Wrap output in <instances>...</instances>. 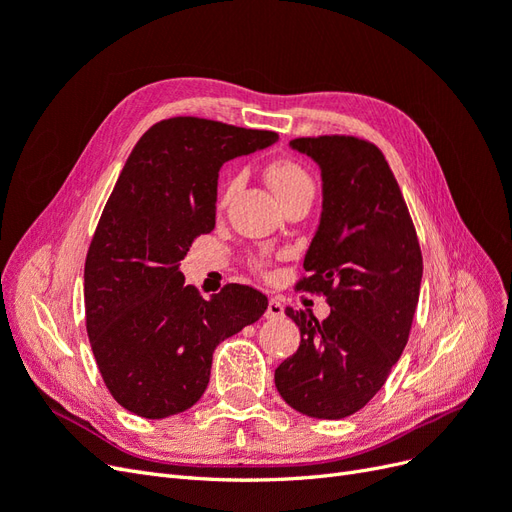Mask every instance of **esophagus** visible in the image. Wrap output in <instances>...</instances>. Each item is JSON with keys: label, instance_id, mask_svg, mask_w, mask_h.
I'll return each mask as SVG.
<instances>
[{"label": "esophagus", "instance_id": "esophagus-1", "mask_svg": "<svg viewBox=\"0 0 512 512\" xmlns=\"http://www.w3.org/2000/svg\"><path fill=\"white\" fill-rule=\"evenodd\" d=\"M265 316H267V320H277V318H282L284 316V305L277 301V299H271L269 301V307H267V312H265Z\"/></svg>", "mask_w": 512, "mask_h": 512}]
</instances>
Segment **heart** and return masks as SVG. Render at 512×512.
I'll return each mask as SVG.
<instances>
[{
  "instance_id": "obj_1",
  "label": "heart",
  "mask_w": 512,
  "mask_h": 512,
  "mask_svg": "<svg viewBox=\"0 0 512 512\" xmlns=\"http://www.w3.org/2000/svg\"><path fill=\"white\" fill-rule=\"evenodd\" d=\"M267 181L277 194V198H284L286 194L301 190V188H312V179L305 173V170L292 160H277L267 168Z\"/></svg>"
}]
</instances>
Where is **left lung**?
<instances>
[{
	"label": "left lung",
	"mask_w": 512,
	"mask_h": 512,
	"mask_svg": "<svg viewBox=\"0 0 512 512\" xmlns=\"http://www.w3.org/2000/svg\"><path fill=\"white\" fill-rule=\"evenodd\" d=\"M322 177V211L299 290L327 297L331 314L286 309L299 350L275 369L286 404L312 418H346L389 378L408 344L423 256L406 200L382 151L354 136L294 138Z\"/></svg>",
	"instance_id": "obj_1"
}]
</instances>
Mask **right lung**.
<instances>
[{
  "label": "right lung",
  "mask_w": 512,
  "mask_h": 512,
  "mask_svg": "<svg viewBox=\"0 0 512 512\" xmlns=\"http://www.w3.org/2000/svg\"><path fill=\"white\" fill-rule=\"evenodd\" d=\"M275 132L198 117L164 119L132 149L85 260L91 350L119 406L166 418L203 397L213 350L269 305L256 288L228 284L203 299L179 269L215 226L224 162L277 143Z\"/></svg>",
  "instance_id": "add662e5"
}]
</instances>
